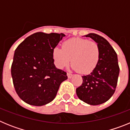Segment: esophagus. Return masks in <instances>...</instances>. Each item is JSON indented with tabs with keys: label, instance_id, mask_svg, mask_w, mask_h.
Masks as SVG:
<instances>
[{
	"label": "esophagus",
	"instance_id": "esophagus-1",
	"mask_svg": "<svg viewBox=\"0 0 130 130\" xmlns=\"http://www.w3.org/2000/svg\"><path fill=\"white\" fill-rule=\"evenodd\" d=\"M67 75H68V78H71L72 76H73V75H72L71 73H67Z\"/></svg>",
	"mask_w": 130,
	"mask_h": 130
}]
</instances>
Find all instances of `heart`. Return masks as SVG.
<instances>
[{
    "instance_id": "heart-1",
    "label": "heart",
    "mask_w": 130,
    "mask_h": 130,
    "mask_svg": "<svg viewBox=\"0 0 130 130\" xmlns=\"http://www.w3.org/2000/svg\"><path fill=\"white\" fill-rule=\"evenodd\" d=\"M55 64L59 68L67 67L71 62L74 70L87 74L92 72L99 62L100 48L96 42L84 38H72L55 47L53 51Z\"/></svg>"
}]
</instances>
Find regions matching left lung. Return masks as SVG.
Returning <instances> with one entry per match:
<instances>
[{"label":"left lung","instance_id":"8db88e82","mask_svg":"<svg viewBox=\"0 0 130 130\" xmlns=\"http://www.w3.org/2000/svg\"><path fill=\"white\" fill-rule=\"evenodd\" d=\"M85 36L91 38L98 44L100 58L94 70L82 76L83 83L77 88L76 94L83 102L97 105L109 100L115 93L120 68L117 53L104 38L94 33Z\"/></svg>","mask_w":130,"mask_h":130}]
</instances>
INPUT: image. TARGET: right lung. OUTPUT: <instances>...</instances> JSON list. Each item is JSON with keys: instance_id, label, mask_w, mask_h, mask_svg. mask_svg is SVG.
Segmentation results:
<instances>
[{"instance_id": "add662e5", "label": "right lung", "mask_w": 130, "mask_h": 130, "mask_svg": "<svg viewBox=\"0 0 130 130\" xmlns=\"http://www.w3.org/2000/svg\"><path fill=\"white\" fill-rule=\"evenodd\" d=\"M63 33H34L15 51L11 73L16 92L23 101L35 106L52 102L66 72L54 64L53 51L64 37Z\"/></svg>"}]
</instances>
